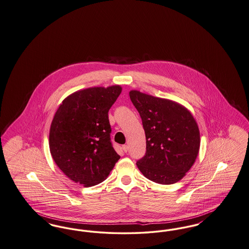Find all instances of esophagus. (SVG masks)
Segmentation results:
<instances>
[{
    "instance_id": "1",
    "label": "esophagus",
    "mask_w": 249,
    "mask_h": 249,
    "mask_svg": "<svg viewBox=\"0 0 249 249\" xmlns=\"http://www.w3.org/2000/svg\"><path fill=\"white\" fill-rule=\"evenodd\" d=\"M122 149H123V151L124 152H128V146H127V145H123Z\"/></svg>"
}]
</instances>
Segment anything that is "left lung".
<instances>
[{"label": "left lung", "instance_id": "8db88e82", "mask_svg": "<svg viewBox=\"0 0 249 249\" xmlns=\"http://www.w3.org/2000/svg\"><path fill=\"white\" fill-rule=\"evenodd\" d=\"M146 135V154L137 162L141 173L156 183L179 181L194 165L200 149V131L183 105L131 90Z\"/></svg>", "mask_w": 249, "mask_h": 249}]
</instances>
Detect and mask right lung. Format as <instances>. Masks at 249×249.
<instances>
[{
  "label": "right lung",
  "mask_w": 249,
  "mask_h": 249,
  "mask_svg": "<svg viewBox=\"0 0 249 249\" xmlns=\"http://www.w3.org/2000/svg\"><path fill=\"white\" fill-rule=\"evenodd\" d=\"M121 92L120 86L79 90L66 97L54 113L50 152L59 169L76 183H101L120 159L110 142L108 112Z\"/></svg>",
  "instance_id": "1"
}]
</instances>
